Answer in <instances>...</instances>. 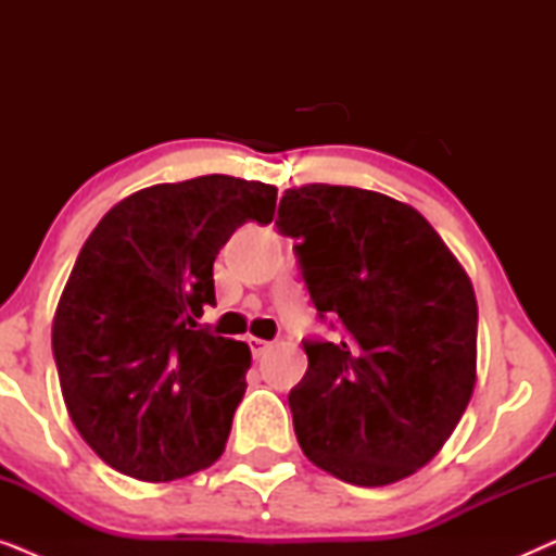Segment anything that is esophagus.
Wrapping results in <instances>:
<instances>
[{
	"mask_svg": "<svg viewBox=\"0 0 556 556\" xmlns=\"http://www.w3.org/2000/svg\"><path fill=\"white\" fill-rule=\"evenodd\" d=\"M248 344H250V352H253L255 359H261V356L270 349V341L257 339V337H250V339H248Z\"/></svg>",
	"mask_w": 556,
	"mask_h": 556,
	"instance_id": "obj_1",
	"label": "esophagus"
}]
</instances>
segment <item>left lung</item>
Returning a JSON list of instances; mask_svg holds the SVG:
<instances>
[{
	"instance_id": "left-lung-1",
	"label": "left lung",
	"mask_w": 556,
	"mask_h": 556,
	"mask_svg": "<svg viewBox=\"0 0 556 556\" xmlns=\"http://www.w3.org/2000/svg\"><path fill=\"white\" fill-rule=\"evenodd\" d=\"M276 227L295 240L318 318L341 324L337 341L303 339L308 369L288 394L299 445L354 485L413 476L473 394L478 306L466 270L420 212L369 189H286Z\"/></svg>"
}]
</instances>
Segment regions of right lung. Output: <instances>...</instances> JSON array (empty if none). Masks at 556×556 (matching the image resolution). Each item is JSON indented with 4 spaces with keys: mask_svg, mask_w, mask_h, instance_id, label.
<instances>
[{
    "mask_svg": "<svg viewBox=\"0 0 556 556\" xmlns=\"http://www.w3.org/2000/svg\"><path fill=\"white\" fill-rule=\"evenodd\" d=\"M278 189L207 174L141 189L90 232L52 321L71 420L98 458L139 481L210 468L245 394L248 344L200 329L215 257Z\"/></svg>",
    "mask_w": 556,
    "mask_h": 556,
    "instance_id": "obj_1",
    "label": "right lung"
}]
</instances>
